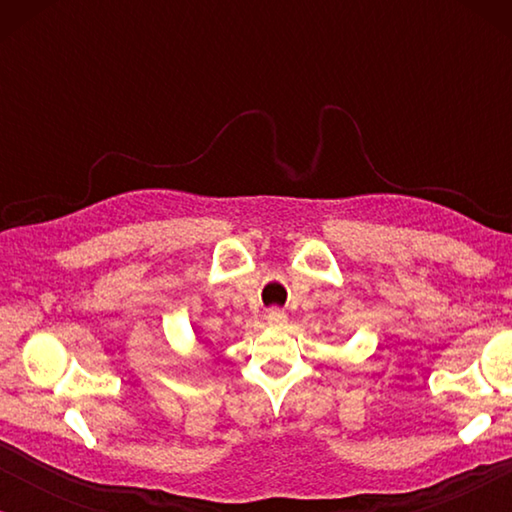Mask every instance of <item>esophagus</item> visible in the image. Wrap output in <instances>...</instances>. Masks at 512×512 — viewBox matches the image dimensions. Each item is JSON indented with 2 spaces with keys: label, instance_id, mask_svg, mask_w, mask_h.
Masks as SVG:
<instances>
[{
  "label": "esophagus",
  "instance_id": "34e87169",
  "mask_svg": "<svg viewBox=\"0 0 512 512\" xmlns=\"http://www.w3.org/2000/svg\"><path fill=\"white\" fill-rule=\"evenodd\" d=\"M265 319H268L270 326L282 328L286 324V312L279 310V307H272V310H268V314H265Z\"/></svg>",
  "mask_w": 512,
  "mask_h": 512
}]
</instances>
